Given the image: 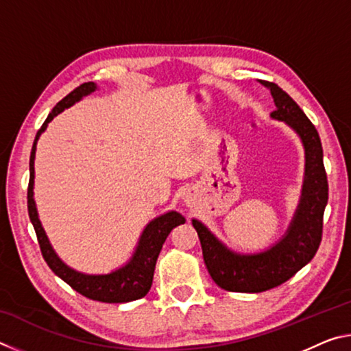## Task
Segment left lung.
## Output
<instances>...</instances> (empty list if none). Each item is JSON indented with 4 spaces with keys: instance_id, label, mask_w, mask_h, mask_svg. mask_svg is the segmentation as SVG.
Listing matches in <instances>:
<instances>
[{
    "instance_id": "obj_1",
    "label": "left lung",
    "mask_w": 351,
    "mask_h": 351,
    "mask_svg": "<svg viewBox=\"0 0 351 351\" xmlns=\"http://www.w3.org/2000/svg\"><path fill=\"white\" fill-rule=\"evenodd\" d=\"M261 85L268 88L274 99L276 110L271 117L288 123L302 139L305 148V180L287 234L265 252H232L203 223L192 219L207 271L219 288L232 293H261L276 288L310 263L322 240L324 210L328 201L324 150L316 127L280 86L265 80Z\"/></svg>"
}]
</instances>
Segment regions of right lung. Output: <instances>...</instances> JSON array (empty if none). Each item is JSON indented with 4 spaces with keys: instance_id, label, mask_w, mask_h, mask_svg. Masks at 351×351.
I'll return each instance as SVG.
<instances>
[{
    "instance_id": "add662e5",
    "label": "right lung",
    "mask_w": 351,
    "mask_h": 351,
    "mask_svg": "<svg viewBox=\"0 0 351 351\" xmlns=\"http://www.w3.org/2000/svg\"><path fill=\"white\" fill-rule=\"evenodd\" d=\"M96 90V83H82L79 88L71 91L66 97H63L60 102L52 108L45 123L37 132L31 152V161H29V171H31V176H29L27 187V210L29 218H31V223L35 229V234H37V240L41 249V254H43V258L56 276L60 277L71 288L75 289L77 293H80L82 295L88 297V299L105 302V304H125V302L141 299V297H144L148 291H150L154 266H156L158 255L161 252L164 241L171 232V229L186 223V218H184L181 213L170 210L161 217L152 219V221L145 226L138 246H136L133 257L130 258L125 266L110 272V274L90 276L71 269L69 266L64 265L63 261L58 258V255L56 254L54 249H52L49 240H47L43 226L40 223L37 207H35L34 201V159L40 134L45 132L47 123H49L57 114H60L64 108H69L71 105L79 102L82 97L88 96V94H91Z\"/></svg>"
}]
</instances>
